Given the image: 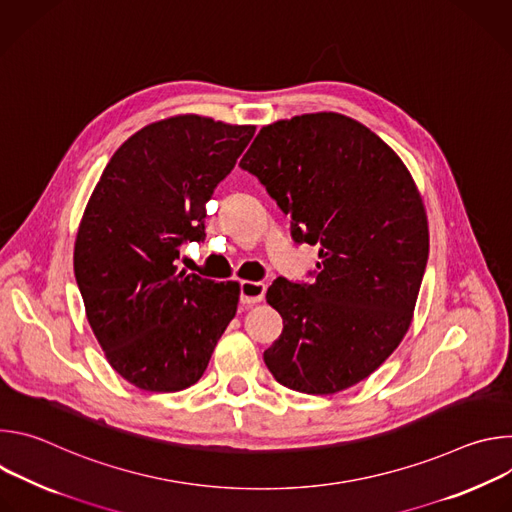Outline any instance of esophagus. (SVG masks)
I'll list each match as a JSON object with an SVG mask.
<instances>
[{
  "instance_id": "1",
  "label": "esophagus",
  "mask_w": 512,
  "mask_h": 512,
  "mask_svg": "<svg viewBox=\"0 0 512 512\" xmlns=\"http://www.w3.org/2000/svg\"><path fill=\"white\" fill-rule=\"evenodd\" d=\"M263 298H265V283L249 281V279L241 281V302L245 306L259 304Z\"/></svg>"
}]
</instances>
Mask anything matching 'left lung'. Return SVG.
I'll use <instances>...</instances> for the list:
<instances>
[{
	"instance_id": "1",
	"label": "left lung",
	"mask_w": 512,
	"mask_h": 512,
	"mask_svg": "<svg viewBox=\"0 0 512 512\" xmlns=\"http://www.w3.org/2000/svg\"><path fill=\"white\" fill-rule=\"evenodd\" d=\"M241 168L320 243L316 281L277 277L267 304L283 318L263 352L287 389L334 395L375 373L407 334L429 255L419 188L389 145L352 117L320 111L263 125Z\"/></svg>"
}]
</instances>
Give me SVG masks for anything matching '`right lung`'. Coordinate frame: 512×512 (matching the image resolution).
Returning a JSON list of instances; mask_svg holds the SVG:
<instances>
[{"label":"right lung","instance_id":"obj_1","mask_svg":"<svg viewBox=\"0 0 512 512\" xmlns=\"http://www.w3.org/2000/svg\"><path fill=\"white\" fill-rule=\"evenodd\" d=\"M255 133L194 113L135 131L111 156L83 212L75 277L111 367L133 387L194 385L237 314L239 283L178 271L180 245L202 241L204 204Z\"/></svg>","mask_w":512,"mask_h":512}]
</instances>
